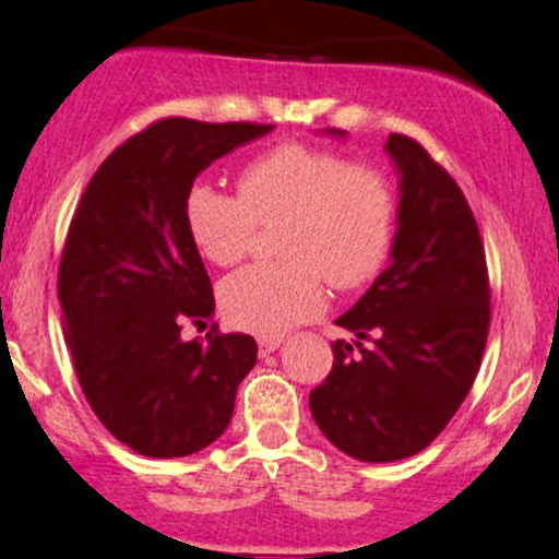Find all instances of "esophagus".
<instances>
[{
    "label": "esophagus",
    "instance_id": "esophagus-1",
    "mask_svg": "<svg viewBox=\"0 0 559 559\" xmlns=\"http://www.w3.org/2000/svg\"><path fill=\"white\" fill-rule=\"evenodd\" d=\"M281 344H284V338H278V336H260L258 338V346H260V355L262 357L271 355V352L278 349Z\"/></svg>",
    "mask_w": 559,
    "mask_h": 559
}]
</instances>
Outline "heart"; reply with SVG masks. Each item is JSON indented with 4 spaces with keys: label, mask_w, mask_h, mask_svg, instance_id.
Segmentation results:
<instances>
[{
    "label": "heart",
    "mask_w": 559,
    "mask_h": 559,
    "mask_svg": "<svg viewBox=\"0 0 559 559\" xmlns=\"http://www.w3.org/2000/svg\"><path fill=\"white\" fill-rule=\"evenodd\" d=\"M278 217H288L281 234L286 260L254 262L221 286L223 316L258 336H281L318 316L320 274L336 288L376 278L394 243L396 197L381 170L288 141L241 170L239 197L194 183L183 199L191 241L215 265L239 262L258 223Z\"/></svg>",
    "instance_id": "obj_1"
}]
</instances>
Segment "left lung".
Segmentation results:
<instances>
[{
    "label": "left lung",
    "instance_id": "1",
    "mask_svg": "<svg viewBox=\"0 0 559 559\" xmlns=\"http://www.w3.org/2000/svg\"><path fill=\"white\" fill-rule=\"evenodd\" d=\"M383 150L400 176L389 267L336 320L355 338L331 344V373L310 394L325 439L362 463L413 457L444 431L476 381L491 316L484 243L460 186L418 141L391 133Z\"/></svg>",
    "mask_w": 559,
    "mask_h": 559
}]
</instances>
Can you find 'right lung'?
<instances>
[{"label": "right lung", "instance_id": "right-lung-1", "mask_svg": "<svg viewBox=\"0 0 559 559\" xmlns=\"http://www.w3.org/2000/svg\"><path fill=\"white\" fill-rule=\"evenodd\" d=\"M271 131L159 120L99 165L70 223L57 292L75 373L102 426L144 457L213 444L258 362L247 333L181 336L215 312L183 199L215 159Z\"/></svg>", "mask_w": 559, "mask_h": 559}]
</instances>
